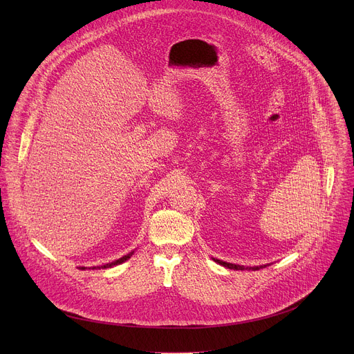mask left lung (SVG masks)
<instances>
[{"label": "left lung", "instance_id": "obj_1", "mask_svg": "<svg viewBox=\"0 0 354 354\" xmlns=\"http://www.w3.org/2000/svg\"><path fill=\"white\" fill-rule=\"evenodd\" d=\"M213 261H214L216 263H218V265L227 268V269H234V270H245V269H249V270H259V269H263V268L269 266V263H268V265H261V266H242V265L228 263V262H224V261H220V259H216V258H213Z\"/></svg>", "mask_w": 354, "mask_h": 354}]
</instances>
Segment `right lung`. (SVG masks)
<instances>
[{"label": "right lung", "mask_w": 354, "mask_h": 354, "mask_svg": "<svg viewBox=\"0 0 354 354\" xmlns=\"http://www.w3.org/2000/svg\"><path fill=\"white\" fill-rule=\"evenodd\" d=\"M133 254H134V250H131V252H129L127 255H124V257H122V258H119L118 261H113V262H109V263H106V265H102V266H92V268H88V269H109V268H113V266H118V265H120V263H123V262H126V261H129L131 257H133ZM78 269H81V270H85L86 268L85 266H80Z\"/></svg>", "instance_id": "obj_1"}]
</instances>
